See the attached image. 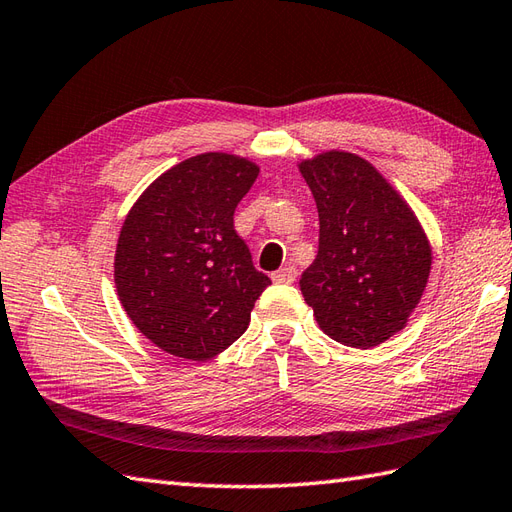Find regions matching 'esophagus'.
I'll return each mask as SVG.
<instances>
[{
  "label": "esophagus",
  "mask_w": 512,
  "mask_h": 512,
  "mask_svg": "<svg viewBox=\"0 0 512 512\" xmlns=\"http://www.w3.org/2000/svg\"><path fill=\"white\" fill-rule=\"evenodd\" d=\"M294 279H296V268L292 264L279 268L277 272H272V281H277V283H294Z\"/></svg>",
  "instance_id": "34e87169"
}]
</instances>
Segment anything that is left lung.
I'll return each instance as SVG.
<instances>
[{"instance_id": "8db88e82", "label": "left lung", "mask_w": 512, "mask_h": 512, "mask_svg": "<svg viewBox=\"0 0 512 512\" xmlns=\"http://www.w3.org/2000/svg\"><path fill=\"white\" fill-rule=\"evenodd\" d=\"M318 209V255L301 292L318 327L371 349L406 327L425 292L432 248L421 222L358 154L329 150L301 161Z\"/></svg>"}]
</instances>
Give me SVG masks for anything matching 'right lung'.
Returning <instances> with one entry per match:
<instances>
[{
    "label": "right lung",
    "instance_id": "right-lung-1",
    "mask_svg": "<svg viewBox=\"0 0 512 512\" xmlns=\"http://www.w3.org/2000/svg\"><path fill=\"white\" fill-rule=\"evenodd\" d=\"M259 168L205 152L163 172L128 211L115 251L124 312L152 344L205 362L240 338L270 279L253 266L233 213Z\"/></svg>",
    "mask_w": 512,
    "mask_h": 512
}]
</instances>
